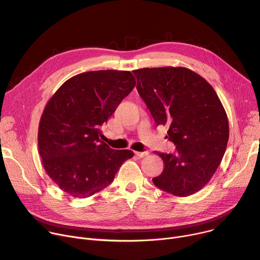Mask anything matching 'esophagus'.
<instances>
[{"mask_svg": "<svg viewBox=\"0 0 260 260\" xmlns=\"http://www.w3.org/2000/svg\"><path fill=\"white\" fill-rule=\"evenodd\" d=\"M135 154H136L139 158H141V157H144V156H146V155L148 154V152H147V151H142V152L136 151V152H135Z\"/></svg>", "mask_w": 260, "mask_h": 260, "instance_id": "1", "label": "esophagus"}]
</instances>
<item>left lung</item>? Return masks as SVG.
Returning a JSON list of instances; mask_svg holds the SVG:
<instances>
[{"instance_id":"8db88e82","label":"left lung","mask_w":260,"mask_h":260,"mask_svg":"<svg viewBox=\"0 0 260 260\" xmlns=\"http://www.w3.org/2000/svg\"><path fill=\"white\" fill-rule=\"evenodd\" d=\"M137 90L157 125H168L167 138L175 153L156 152L164 161L155 186L186 197L215 174L229 138L226 112L216 91L202 77L185 67L134 70Z\"/></svg>"}]
</instances>
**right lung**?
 <instances>
[{"label": "right lung", "mask_w": 260, "mask_h": 260, "mask_svg": "<svg viewBox=\"0 0 260 260\" xmlns=\"http://www.w3.org/2000/svg\"><path fill=\"white\" fill-rule=\"evenodd\" d=\"M136 85L131 72L99 70L67 80L46 104L38 128L43 167L62 191L76 198L108 186L132 150L101 141V126Z\"/></svg>", "instance_id": "right-lung-1"}]
</instances>
